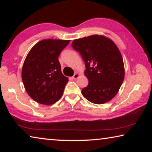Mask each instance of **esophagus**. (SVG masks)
I'll return each instance as SVG.
<instances>
[{"instance_id":"esophagus-1","label":"esophagus","mask_w":152,"mask_h":152,"mask_svg":"<svg viewBox=\"0 0 152 152\" xmlns=\"http://www.w3.org/2000/svg\"><path fill=\"white\" fill-rule=\"evenodd\" d=\"M78 76H79V74L78 73H75L74 74V76H72V78L74 79V80H76V79L78 78Z\"/></svg>"}]
</instances>
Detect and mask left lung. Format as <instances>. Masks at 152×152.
<instances>
[{
	"label": "left lung",
	"instance_id": "left-lung-1",
	"mask_svg": "<svg viewBox=\"0 0 152 152\" xmlns=\"http://www.w3.org/2000/svg\"><path fill=\"white\" fill-rule=\"evenodd\" d=\"M72 46L85 62L88 84L82 89L84 98L94 104L109 101L119 91L124 80L121 54L113 41L102 35L74 40Z\"/></svg>",
	"mask_w": 152,
	"mask_h": 152
}]
</instances>
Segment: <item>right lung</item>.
<instances>
[{
	"label": "right lung",
	"mask_w": 152,
	"mask_h": 152,
	"mask_svg": "<svg viewBox=\"0 0 152 152\" xmlns=\"http://www.w3.org/2000/svg\"><path fill=\"white\" fill-rule=\"evenodd\" d=\"M70 40L43 39L32 48L24 61L22 80L35 101L52 104L62 96L68 78L61 71L58 57Z\"/></svg>",
	"instance_id": "obj_1"
}]
</instances>
